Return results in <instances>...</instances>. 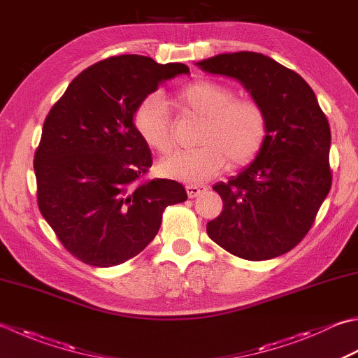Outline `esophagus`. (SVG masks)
Listing matches in <instances>:
<instances>
[{
  "label": "esophagus",
  "instance_id": "1",
  "mask_svg": "<svg viewBox=\"0 0 358 358\" xmlns=\"http://www.w3.org/2000/svg\"><path fill=\"white\" fill-rule=\"evenodd\" d=\"M208 187L206 186H201V185H187L186 186V192H187V197L189 199H195L199 197L200 194L206 192Z\"/></svg>",
  "mask_w": 358,
  "mask_h": 358
}]
</instances>
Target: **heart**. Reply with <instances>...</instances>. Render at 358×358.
Segmentation results:
<instances>
[{"instance_id": "obj_1", "label": "heart", "mask_w": 358, "mask_h": 358, "mask_svg": "<svg viewBox=\"0 0 358 358\" xmlns=\"http://www.w3.org/2000/svg\"><path fill=\"white\" fill-rule=\"evenodd\" d=\"M173 103L203 117L200 147L175 152L159 161L158 171L185 183H203L219 173L229 161L241 166L253 159L267 138V117L261 105L251 99H236L234 91L211 80L192 82L177 91ZM133 125L143 141L167 153L172 149V121L166 101L157 93L145 96L133 115Z\"/></svg>"}]
</instances>
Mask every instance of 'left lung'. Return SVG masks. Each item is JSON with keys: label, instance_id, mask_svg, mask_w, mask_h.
Here are the masks:
<instances>
[{"label": "left lung", "instance_id": "left-lung-1", "mask_svg": "<svg viewBox=\"0 0 358 358\" xmlns=\"http://www.w3.org/2000/svg\"><path fill=\"white\" fill-rule=\"evenodd\" d=\"M197 66L239 80L267 117L253 163L213 187L223 211L206 225L208 236L247 261L281 256L309 233L331 191L327 117L309 83L264 54H219Z\"/></svg>", "mask_w": 358, "mask_h": 358}]
</instances>
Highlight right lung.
Here are the masks:
<instances>
[{"label":"right lung","mask_w":358,"mask_h":358,"mask_svg":"<svg viewBox=\"0 0 358 358\" xmlns=\"http://www.w3.org/2000/svg\"><path fill=\"white\" fill-rule=\"evenodd\" d=\"M189 74L117 55L82 71L49 111L34 171L41 215L63 247L93 267H113L157 236L164 209L187 200L173 180H145L152 152L133 125L138 103L161 83Z\"/></svg>","instance_id":"add662e5"}]
</instances>
